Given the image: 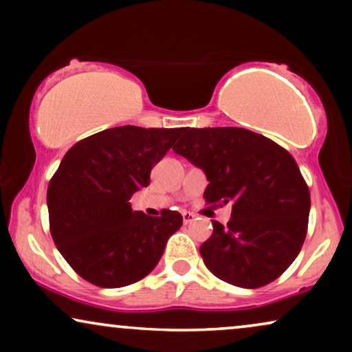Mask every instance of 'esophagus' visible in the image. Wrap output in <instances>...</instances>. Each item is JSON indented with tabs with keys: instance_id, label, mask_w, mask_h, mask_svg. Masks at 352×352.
<instances>
[{
	"instance_id": "34e87169",
	"label": "esophagus",
	"mask_w": 352,
	"mask_h": 352,
	"mask_svg": "<svg viewBox=\"0 0 352 352\" xmlns=\"http://www.w3.org/2000/svg\"><path fill=\"white\" fill-rule=\"evenodd\" d=\"M194 218H195V214L190 213V211H184V213H182V221H184V224L192 223V221H194Z\"/></svg>"
}]
</instances>
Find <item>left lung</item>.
I'll list each match as a JSON object with an SVG mask.
<instances>
[{
  "label": "left lung",
  "instance_id": "8db88e82",
  "mask_svg": "<svg viewBox=\"0 0 352 352\" xmlns=\"http://www.w3.org/2000/svg\"><path fill=\"white\" fill-rule=\"evenodd\" d=\"M173 151L205 171L206 205H232L200 247L205 266L235 287L280 277L305 243L311 195L295 158L243 128H184Z\"/></svg>",
  "mask_w": 352,
  "mask_h": 352
}]
</instances>
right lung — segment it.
<instances>
[{
	"instance_id": "obj_1",
	"label": "right lung",
	"mask_w": 352,
	"mask_h": 352,
	"mask_svg": "<svg viewBox=\"0 0 352 352\" xmlns=\"http://www.w3.org/2000/svg\"><path fill=\"white\" fill-rule=\"evenodd\" d=\"M182 128L118 126L69 148L47 186L50 230L70 267L93 285L141 280L182 226L177 211H133L129 199L151 184V171Z\"/></svg>"
}]
</instances>
